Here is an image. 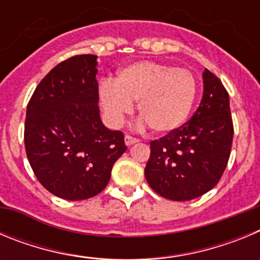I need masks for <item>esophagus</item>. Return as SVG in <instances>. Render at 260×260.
I'll list each match as a JSON object with an SVG mask.
<instances>
[{
  "label": "esophagus",
  "instance_id": "1",
  "mask_svg": "<svg viewBox=\"0 0 260 260\" xmlns=\"http://www.w3.org/2000/svg\"><path fill=\"white\" fill-rule=\"evenodd\" d=\"M137 142H139V139H138V138L132 137V135H126V137H125L126 146H132V144L137 143Z\"/></svg>",
  "mask_w": 260,
  "mask_h": 260
}]
</instances>
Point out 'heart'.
I'll return each instance as SVG.
<instances>
[{
	"instance_id": "heart-1",
	"label": "heart",
	"mask_w": 260,
	"mask_h": 260,
	"mask_svg": "<svg viewBox=\"0 0 260 260\" xmlns=\"http://www.w3.org/2000/svg\"><path fill=\"white\" fill-rule=\"evenodd\" d=\"M198 92L197 80L187 69L158 62H135L119 70L114 83L100 86V102L108 119L119 125L138 103V113L152 132L169 134L189 118Z\"/></svg>"
}]
</instances>
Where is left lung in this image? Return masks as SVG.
<instances>
[{"label": "left lung", "instance_id": "left-lung-1", "mask_svg": "<svg viewBox=\"0 0 260 260\" xmlns=\"http://www.w3.org/2000/svg\"><path fill=\"white\" fill-rule=\"evenodd\" d=\"M233 133L228 91L206 69L203 98L191 118L150 143L144 176L151 189L177 202L191 201L210 191L228 165Z\"/></svg>", "mask_w": 260, "mask_h": 260}]
</instances>
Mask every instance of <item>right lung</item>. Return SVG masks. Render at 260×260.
Returning <instances> with one entry per match:
<instances>
[{
	"instance_id": "obj_1",
	"label": "right lung",
	"mask_w": 260,
	"mask_h": 260,
	"mask_svg": "<svg viewBox=\"0 0 260 260\" xmlns=\"http://www.w3.org/2000/svg\"><path fill=\"white\" fill-rule=\"evenodd\" d=\"M96 58L80 54L62 61L41 79L27 105L29 165L48 191L68 201L102 192L127 150L123 133L100 119Z\"/></svg>"
}]
</instances>
